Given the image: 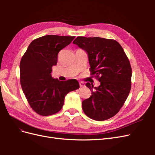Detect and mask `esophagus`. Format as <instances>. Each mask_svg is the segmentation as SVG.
Listing matches in <instances>:
<instances>
[{
  "mask_svg": "<svg viewBox=\"0 0 155 155\" xmlns=\"http://www.w3.org/2000/svg\"><path fill=\"white\" fill-rule=\"evenodd\" d=\"M79 86H80V87H85V85L83 82H79Z\"/></svg>",
  "mask_w": 155,
  "mask_h": 155,
  "instance_id": "obj_1",
  "label": "esophagus"
}]
</instances>
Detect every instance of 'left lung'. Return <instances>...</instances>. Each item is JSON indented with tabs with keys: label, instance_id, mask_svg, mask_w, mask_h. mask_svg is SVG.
Returning a JSON list of instances; mask_svg holds the SVG:
<instances>
[{
	"label": "left lung",
	"instance_id": "obj_1",
	"mask_svg": "<svg viewBox=\"0 0 155 155\" xmlns=\"http://www.w3.org/2000/svg\"><path fill=\"white\" fill-rule=\"evenodd\" d=\"M73 43L87 51L91 75L100 82L94 90L87 83L92 96L82 102L84 113L96 121L109 119L120 111L130 91L132 68L127 56L114 39L77 37Z\"/></svg>",
	"mask_w": 155,
	"mask_h": 155
}]
</instances>
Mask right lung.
<instances>
[{
	"instance_id": "right-lung-1",
	"label": "right lung",
	"mask_w": 155,
	"mask_h": 155,
	"mask_svg": "<svg viewBox=\"0 0 155 155\" xmlns=\"http://www.w3.org/2000/svg\"><path fill=\"white\" fill-rule=\"evenodd\" d=\"M74 36L48 35L31 41L20 63V82L30 106L41 116H50L62 109L64 97L79 88L76 79L61 81L51 77L61 50Z\"/></svg>"
}]
</instances>
